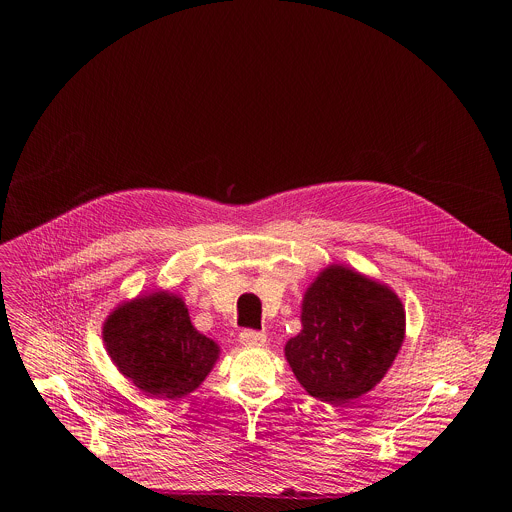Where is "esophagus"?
Returning <instances> with one entry per match:
<instances>
[{
	"label": "esophagus",
	"mask_w": 512,
	"mask_h": 512,
	"mask_svg": "<svg viewBox=\"0 0 512 512\" xmlns=\"http://www.w3.org/2000/svg\"><path fill=\"white\" fill-rule=\"evenodd\" d=\"M239 340L243 346H263L267 342V336L257 330H243L239 334Z\"/></svg>",
	"instance_id": "34e87169"
}]
</instances>
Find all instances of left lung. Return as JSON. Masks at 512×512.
<instances>
[{
    "mask_svg": "<svg viewBox=\"0 0 512 512\" xmlns=\"http://www.w3.org/2000/svg\"><path fill=\"white\" fill-rule=\"evenodd\" d=\"M403 338L405 310L395 291L330 265L306 289L302 332L287 340L285 358L312 397L344 405L385 377Z\"/></svg>",
    "mask_w": 512,
    "mask_h": 512,
    "instance_id": "1",
    "label": "left lung"
}]
</instances>
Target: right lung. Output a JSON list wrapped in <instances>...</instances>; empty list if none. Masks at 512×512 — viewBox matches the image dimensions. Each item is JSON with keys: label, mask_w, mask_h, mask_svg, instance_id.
Returning a JSON list of instances; mask_svg holds the SVG:
<instances>
[{"label": "right lung", "mask_w": 512, "mask_h": 512, "mask_svg": "<svg viewBox=\"0 0 512 512\" xmlns=\"http://www.w3.org/2000/svg\"><path fill=\"white\" fill-rule=\"evenodd\" d=\"M103 340L119 373L156 399H182L198 389L221 352L170 291L121 304L105 320Z\"/></svg>", "instance_id": "add662e5"}]
</instances>
